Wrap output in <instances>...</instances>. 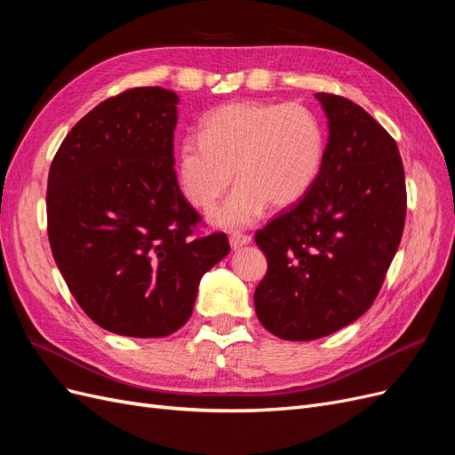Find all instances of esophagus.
<instances>
[{"mask_svg":"<svg viewBox=\"0 0 455 455\" xmlns=\"http://www.w3.org/2000/svg\"><path fill=\"white\" fill-rule=\"evenodd\" d=\"M250 241H252V237H250V235H243V233H233L229 237V244L233 250H239L241 246L248 244Z\"/></svg>","mask_w":455,"mask_h":455,"instance_id":"1","label":"esophagus"}]
</instances>
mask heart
<instances>
[{
  "mask_svg": "<svg viewBox=\"0 0 455 455\" xmlns=\"http://www.w3.org/2000/svg\"><path fill=\"white\" fill-rule=\"evenodd\" d=\"M325 132L318 115L301 103L233 101L203 120V135H188L179 150V179L196 209L212 211L229 190H237L216 212L226 228L248 226L265 207L299 203L320 177Z\"/></svg>",
  "mask_w": 455,
  "mask_h": 455,
  "instance_id": "obj_1",
  "label": "heart"
}]
</instances>
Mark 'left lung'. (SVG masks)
<instances>
[{
    "label": "left lung",
    "instance_id": "8db88e82",
    "mask_svg": "<svg viewBox=\"0 0 455 455\" xmlns=\"http://www.w3.org/2000/svg\"><path fill=\"white\" fill-rule=\"evenodd\" d=\"M316 98L329 118L320 177L254 237L267 258L254 291L256 315L284 340L322 339L365 315L406 216L395 139L357 103L325 92Z\"/></svg>",
    "mask_w": 455,
    "mask_h": 455
}]
</instances>
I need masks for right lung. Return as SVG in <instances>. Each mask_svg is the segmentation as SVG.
I'll return each mask as SVG.
<instances>
[{"label": "right lung", "instance_id": "add662e5", "mask_svg": "<svg viewBox=\"0 0 455 455\" xmlns=\"http://www.w3.org/2000/svg\"><path fill=\"white\" fill-rule=\"evenodd\" d=\"M175 92L130 88L101 101L61 140L46 186L58 269L90 320L154 339L192 316L201 276L229 254L226 233L201 235L177 182Z\"/></svg>", "mask_w": 455, "mask_h": 455}]
</instances>
